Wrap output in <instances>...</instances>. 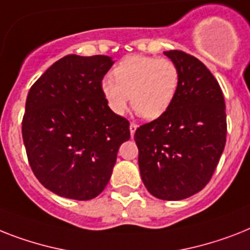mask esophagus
<instances>
[{
  "mask_svg": "<svg viewBox=\"0 0 250 250\" xmlns=\"http://www.w3.org/2000/svg\"><path fill=\"white\" fill-rule=\"evenodd\" d=\"M136 129H137V125L132 122L131 125H129V131H131V136H132V137H133V135H135Z\"/></svg>",
  "mask_w": 250,
  "mask_h": 250,
  "instance_id": "1",
  "label": "esophagus"
}]
</instances>
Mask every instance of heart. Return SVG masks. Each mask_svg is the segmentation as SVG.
<instances>
[{
    "instance_id": "heart-1",
    "label": "heart",
    "mask_w": 250,
    "mask_h": 250,
    "mask_svg": "<svg viewBox=\"0 0 250 250\" xmlns=\"http://www.w3.org/2000/svg\"><path fill=\"white\" fill-rule=\"evenodd\" d=\"M101 81V93L113 113L122 115L129 96L132 107L145 119H157L169 109L180 84L177 65L169 59L132 55Z\"/></svg>"
}]
</instances>
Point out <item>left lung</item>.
I'll return each instance as SVG.
<instances>
[{
    "label": "left lung",
    "instance_id": "1",
    "mask_svg": "<svg viewBox=\"0 0 250 250\" xmlns=\"http://www.w3.org/2000/svg\"><path fill=\"white\" fill-rule=\"evenodd\" d=\"M180 72L173 103L162 117L135 132L139 167L147 191L162 200H181L210 181L226 144L224 93L199 59L166 51Z\"/></svg>",
    "mask_w": 250,
    "mask_h": 250
}]
</instances>
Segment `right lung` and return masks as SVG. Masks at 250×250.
I'll list each match as a JSON object with an SVG mask.
<instances>
[{"mask_svg":"<svg viewBox=\"0 0 250 250\" xmlns=\"http://www.w3.org/2000/svg\"><path fill=\"white\" fill-rule=\"evenodd\" d=\"M114 62L66 55L30 87L21 122L34 176L59 196L96 198L110 180L129 122L109 109L101 81Z\"/></svg>","mask_w":250,"mask_h":250,"instance_id":"obj_1","label":"right lung"}]
</instances>
